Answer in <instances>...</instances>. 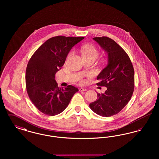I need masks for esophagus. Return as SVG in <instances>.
I'll return each instance as SVG.
<instances>
[{"label": "esophagus", "mask_w": 159, "mask_h": 159, "mask_svg": "<svg viewBox=\"0 0 159 159\" xmlns=\"http://www.w3.org/2000/svg\"><path fill=\"white\" fill-rule=\"evenodd\" d=\"M87 91L86 89H84V88H80L79 89V91L80 92H83V91Z\"/></svg>", "instance_id": "1"}]
</instances>
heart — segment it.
Returning <instances> with one entry per match:
<instances>
[{"label": "heart", "mask_w": 159, "mask_h": 159, "mask_svg": "<svg viewBox=\"0 0 159 159\" xmlns=\"http://www.w3.org/2000/svg\"><path fill=\"white\" fill-rule=\"evenodd\" d=\"M82 52L83 57H95L96 58L98 57V49L93 45L92 44H86L83 45L82 48ZM85 83V81L82 80L81 82L82 84H84Z\"/></svg>", "instance_id": "b5f03b06"}]
</instances>
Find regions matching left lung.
<instances>
[{"label":"left lung","mask_w":159,"mask_h":159,"mask_svg":"<svg viewBox=\"0 0 159 159\" xmlns=\"http://www.w3.org/2000/svg\"><path fill=\"white\" fill-rule=\"evenodd\" d=\"M108 55L106 67L97 76L98 86H106L104 93H97V99L90 103L91 110L102 117L119 113L131 98L135 87L134 69L128 55L111 38H93Z\"/></svg>","instance_id":"1"}]
</instances>
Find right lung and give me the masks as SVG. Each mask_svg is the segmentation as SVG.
<instances>
[{
  "instance_id": "add662e5",
  "label": "right lung",
  "mask_w": 159,
  "mask_h": 159,
  "mask_svg": "<svg viewBox=\"0 0 159 159\" xmlns=\"http://www.w3.org/2000/svg\"><path fill=\"white\" fill-rule=\"evenodd\" d=\"M84 37L58 36L50 38L31 56L25 71L26 89L31 101L42 113L53 116L62 112L79 89L61 88L55 74L64 65L71 48Z\"/></svg>"
}]
</instances>
